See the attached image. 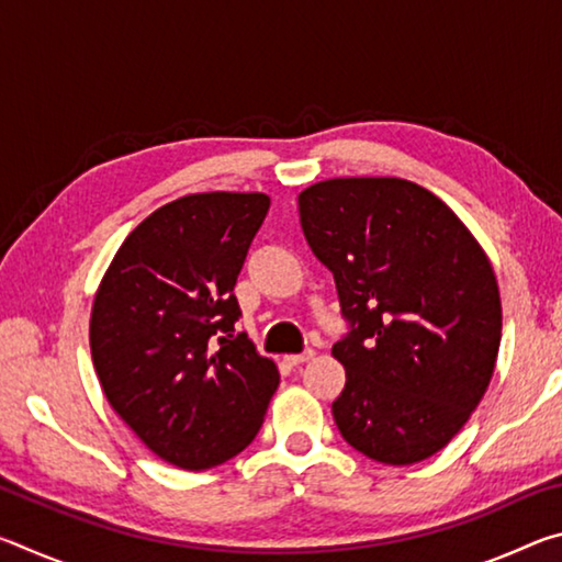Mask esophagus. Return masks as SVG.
Wrapping results in <instances>:
<instances>
[{"label": "esophagus", "mask_w": 562, "mask_h": 562, "mask_svg": "<svg viewBox=\"0 0 562 562\" xmlns=\"http://www.w3.org/2000/svg\"><path fill=\"white\" fill-rule=\"evenodd\" d=\"M312 357H315V351L304 349L302 355H288V357H284V361H288V364H292V367H300V364H304V361H310Z\"/></svg>", "instance_id": "34e87169"}]
</instances>
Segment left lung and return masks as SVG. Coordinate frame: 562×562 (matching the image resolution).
Returning a JSON list of instances; mask_svg holds the SVG:
<instances>
[{
  "label": "left lung",
  "instance_id": "obj_1",
  "mask_svg": "<svg viewBox=\"0 0 562 562\" xmlns=\"http://www.w3.org/2000/svg\"><path fill=\"white\" fill-rule=\"evenodd\" d=\"M312 252L351 331L335 424L359 453L412 465L469 422L496 369L503 312L486 250L441 198L404 178H329L297 195Z\"/></svg>",
  "mask_w": 562,
  "mask_h": 562
}]
</instances>
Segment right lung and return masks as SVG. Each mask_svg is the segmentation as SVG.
Returning a JSON list of instances; mask_svg holds the SVG:
<instances>
[{"label":"right lung","instance_id":"right-lung-1","mask_svg":"<svg viewBox=\"0 0 562 562\" xmlns=\"http://www.w3.org/2000/svg\"><path fill=\"white\" fill-rule=\"evenodd\" d=\"M265 193H190L150 213L113 255L91 307L103 394L158 459L186 471L240 453L268 414L278 364L235 335L233 294L268 215Z\"/></svg>","mask_w":562,"mask_h":562}]
</instances>
